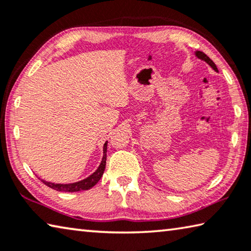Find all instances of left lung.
I'll use <instances>...</instances> for the list:
<instances>
[{
  "instance_id": "8db88e82",
  "label": "left lung",
  "mask_w": 251,
  "mask_h": 251,
  "mask_svg": "<svg viewBox=\"0 0 251 251\" xmlns=\"http://www.w3.org/2000/svg\"><path fill=\"white\" fill-rule=\"evenodd\" d=\"M196 56H197V57H199L201 59H202V61L207 62L208 64H209V65L212 67V69H214L216 72H218V70H217V66H216L215 63L212 62L211 59H210L209 57H208L205 53H203V52H201V50H197V52H196Z\"/></svg>"
}]
</instances>
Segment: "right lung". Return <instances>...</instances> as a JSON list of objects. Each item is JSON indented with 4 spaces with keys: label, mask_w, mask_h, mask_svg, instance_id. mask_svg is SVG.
I'll use <instances>...</instances> for the list:
<instances>
[{
    "label": "right lung",
    "mask_w": 251,
    "mask_h": 251,
    "mask_svg": "<svg viewBox=\"0 0 251 251\" xmlns=\"http://www.w3.org/2000/svg\"><path fill=\"white\" fill-rule=\"evenodd\" d=\"M104 155H103V159H101V163L99 166V168L96 169L95 173H93L90 177L85 178V179L77 181V182H73V184H54V182H50V181H45L42 179V181L44 182L46 186H49L50 188H53L57 192H69V193H74V192H80V190H87L92 188L93 186H95L99 180L101 178L105 171V166H106V151H107V142L104 144Z\"/></svg>",
    "instance_id": "right-lung-1"
}]
</instances>
